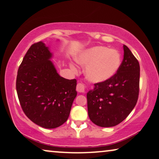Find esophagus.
<instances>
[{
  "instance_id": "esophagus-1",
  "label": "esophagus",
  "mask_w": 159,
  "mask_h": 159,
  "mask_svg": "<svg viewBox=\"0 0 159 159\" xmlns=\"http://www.w3.org/2000/svg\"><path fill=\"white\" fill-rule=\"evenodd\" d=\"M84 89H85V87L84 86V84H82V83L77 84V92H79V93H84Z\"/></svg>"
}]
</instances>
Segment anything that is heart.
Listing matches in <instances>:
<instances>
[{
  "instance_id": "1",
  "label": "heart",
  "mask_w": 159,
  "mask_h": 159,
  "mask_svg": "<svg viewBox=\"0 0 159 159\" xmlns=\"http://www.w3.org/2000/svg\"><path fill=\"white\" fill-rule=\"evenodd\" d=\"M76 61L82 66H86L84 70L87 79L94 83H100L111 79L118 72L122 59L120 53L116 49L103 46H96L82 52ZM71 67L76 71L74 65Z\"/></svg>"
}]
</instances>
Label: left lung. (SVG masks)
I'll list each match as a JSON object with an SVG mask.
<instances>
[{
  "instance_id": "obj_1",
  "label": "left lung",
  "mask_w": 159,
  "mask_h": 159,
  "mask_svg": "<svg viewBox=\"0 0 159 159\" xmlns=\"http://www.w3.org/2000/svg\"><path fill=\"white\" fill-rule=\"evenodd\" d=\"M123 50V61L116 75L95 84L87 93L89 118L100 127H112L120 123L130 113L139 98V61L125 45Z\"/></svg>"
}]
</instances>
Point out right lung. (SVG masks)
Here are the masks:
<instances>
[{
  "mask_svg": "<svg viewBox=\"0 0 159 159\" xmlns=\"http://www.w3.org/2000/svg\"><path fill=\"white\" fill-rule=\"evenodd\" d=\"M52 53L42 41L34 43L18 68L16 91L26 116L36 125L55 128L70 116L77 96V80L61 77L50 60Z\"/></svg>",
  "mask_w": 159,
  "mask_h": 159,
  "instance_id": "1",
  "label": "right lung"
}]
</instances>
